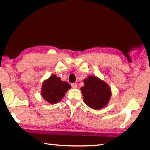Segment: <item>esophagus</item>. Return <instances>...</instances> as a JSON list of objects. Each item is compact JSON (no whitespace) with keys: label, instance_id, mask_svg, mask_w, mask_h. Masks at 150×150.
I'll return each mask as SVG.
<instances>
[{"label":"esophagus","instance_id":"esophagus-1","mask_svg":"<svg viewBox=\"0 0 150 150\" xmlns=\"http://www.w3.org/2000/svg\"><path fill=\"white\" fill-rule=\"evenodd\" d=\"M71 86H72V88H77V84H76V83H72V84H71Z\"/></svg>","mask_w":150,"mask_h":150}]
</instances>
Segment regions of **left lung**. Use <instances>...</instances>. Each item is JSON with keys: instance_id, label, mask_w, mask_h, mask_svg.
<instances>
[{"instance_id": "8db88e82", "label": "left lung", "mask_w": 150, "mask_h": 150, "mask_svg": "<svg viewBox=\"0 0 150 150\" xmlns=\"http://www.w3.org/2000/svg\"><path fill=\"white\" fill-rule=\"evenodd\" d=\"M83 81L84 85L81 91L86 105L96 110L106 107L111 96L109 85L95 76H89Z\"/></svg>"}]
</instances>
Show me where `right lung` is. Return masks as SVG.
Returning <instances> with one entry per match:
<instances>
[{
  "instance_id": "add662e5",
  "label": "right lung",
  "mask_w": 150,
  "mask_h": 150,
  "mask_svg": "<svg viewBox=\"0 0 150 150\" xmlns=\"http://www.w3.org/2000/svg\"><path fill=\"white\" fill-rule=\"evenodd\" d=\"M71 88L69 83L62 81L56 74H53L43 82L41 95L47 102L54 104L59 102Z\"/></svg>"
}]
</instances>
